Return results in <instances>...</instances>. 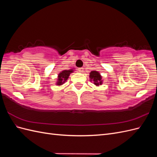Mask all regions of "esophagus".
Masks as SVG:
<instances>
[{"label": "esophagus", "mask_w": 157, "mask_h": 157, "mask_svg": "<svg viewBox=\"0 0 157 157\" xmlns=\"http://www.w3.org/2000/svg\"><path fill=\"white\" fill-rule=\"evenodd\" d=\"M78 71H79L80 73H83L84 68H83V67H80V68H78Z\"/></svg>", "instance_id": "esophagus-1"}]
</instances>
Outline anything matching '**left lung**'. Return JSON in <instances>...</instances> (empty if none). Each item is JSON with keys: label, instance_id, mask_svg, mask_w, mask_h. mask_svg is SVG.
<instances>
[{"label": "left lung", "instance_id": "8db88e82", "mask_svg": "<svg viewBox=\"0 0 157 157\" xmlns=\"http://www.w3.org/2000/svg\"><path fill=\"white\" fill-rule=\"evenodd\" d=\"M89 78L90 82L94 83L96 86L102 85L103 80L102 79V76L97 71H92L90 73Z\"/></svg>", "mask_w": 157, "mask_h": 157}]
</instances>
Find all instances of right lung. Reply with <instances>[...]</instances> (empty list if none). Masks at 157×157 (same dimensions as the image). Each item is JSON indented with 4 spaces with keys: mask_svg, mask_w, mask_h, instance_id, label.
<instances>
[{
    "mask_svg": "<svg viewBox=\"0 0 157 157\" xmlns=\"http://www.w3.org/2000/svg\"><path fill=\"white\" fill-rule=\"evenodd\" d=\"M75 69H71L61 71L58 74V78H57L58 80H57L56 85H57V86H61V85H63L68 80L70 74L74 72Z\"/></svg>",
    "mask_w": 157,
    "mask_h": 157,
    "instance_id": "right-lung-1",
    "label": "right lung"
}]
</instances>
